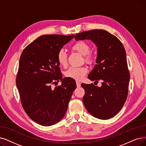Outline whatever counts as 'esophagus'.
Returning a JSON list of instances; mask_svg holds the SVG:
<instances>
[{"label":"esophagus","instance_id":"esophagus-1","mask_svg":"<svg viewBox=\"0 0 146 146\" xmlns=\"http://www.w3.org/2000/svg\"><path fill=\"white\" fill-rule=\"evenodd\" d=\"M76 84H77V86L78 87H79L81 86V83L80 82V81H76Z\"/></svg>","mask_w":146,"mask_h":146}]
</instances>
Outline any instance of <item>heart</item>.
<instances>
[{
  "mask_svg": "<svg viewBox=\"0 0 146 146\" xmlns=\"http://www.w3.org/2000/svg\"><path fill=\"white\" fill-rule=\"evenodd\" d=\"M72 49L84 56V60L87 63H92L94 60V57L90 53L91 48L90 45L83 40L77 42L74 44ZM57 62L63 67L67 65L68 55L65 51L61 49L58 51L57 54ZM87 72V69L84 66L81 67H70L65 72V75L67 78H71L76 80H80Z\"/></svg>",
  "mask_w": 146,
  "mask_h": 146,
  "instance_id": "b5f03b06",
  "label": "heart"
}]
</instances>
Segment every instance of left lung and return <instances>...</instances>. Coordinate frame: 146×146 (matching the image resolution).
I'll return each mask as SVG.
<instances>
[{"instance_id":"8db88e82","label":"left lung","mask_w":146,"mask_h":146,"mask_svg":"<svg viewBox=\"0 0 146 146\" xmlns=\"http://www.w3.org/2000/svg\"><path fill=\"white\" fill-rule=\"evenodd\" d=\"M75 39H90L95 44L96 64L88 78L95 82L102 81L100 87L93 84H81L85 90L84 106L98 119L111 118L123 107L128 93L130 75L124 46L117 37L102 29L76 34Z\"/></svg>"}]
</instances>
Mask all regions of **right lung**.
<instances>
[{"label": "right lung", "mask_w": 146, "mask_h": 146, "mask_svg": "<svg viewBox=\"0 0 146 146\" xmlns=\"http://www.w3.org/2000/svg\"><path fill=\"white\" fill-rule=\"evenodd\" d=\"M74 37L44 35L29 44L20 56L16 78L22 107L36 123L45 126L58 123L65 115L72 93L74 80L62 78L57 54ZM62 81L54 89L51 84Z\"/></svg>", "instance_id": "add662e5"}]
</instances>
